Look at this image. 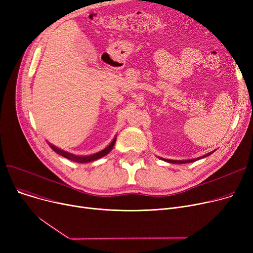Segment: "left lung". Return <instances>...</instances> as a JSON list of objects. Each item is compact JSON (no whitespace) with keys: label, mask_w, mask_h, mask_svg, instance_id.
Returning a JSON list of instances; mask_svg holds the SVG:
<instances>
[{"label":"left lung","mask_w":253,"mask_h":253,"mask_svg":"<svg viewBox=\"0 0 253 253\" xmlns=\"http://www.w3.org/2000/svg\"><path fill=\"white\" fill-rule=\"evenodd\" d=\"M212 153H214V151H212V152H210V153H208V154H206V155H204V156H202V157H199V158H196V159H191V160H169V159H163V158H160V159H162V160H164V161H166V162H168V163H173V164H184V163H191V162H195V161H197V160H200V159H203V158H206V157H208V156H210Z\"/></svg>","instance_id":"obj_1"}]
</instances>
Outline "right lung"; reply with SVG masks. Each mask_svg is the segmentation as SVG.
Returning a JSON list of instances; mask_svg holds the SVG:
<instances>
[{"label":"right lung","mask_w":253,"mask_h":253,"mask_svg":"<svg viewBox=\"0 0 253 253\" xmlns=\"http://www.w3.org/2000/svg\"><path fill=\"white\" fill-rule=\"evenodd\" d=\"M116 139H117V136H115V138L111 141V143L105 149H103L102 151H100L98 153H95V154H93V155H88V156H77V155H74L72 153L65 152V151L55 147V145H53L50 142H48V143H49V145L51 147V149L54 151L55 153H57L58 155L64 157L66 159H69V160H71V161H74V162H77V163H88V162L98 160V159H100V158L108 155L113 150L114 145L116 143Z\"/></svg>","instance_id":"1"}]
</instances>
